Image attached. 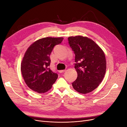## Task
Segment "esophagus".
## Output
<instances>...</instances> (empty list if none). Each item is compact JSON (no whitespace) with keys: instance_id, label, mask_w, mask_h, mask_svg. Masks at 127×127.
Listing matches in <instances>:
<instances>
[{"instance_id":"esophagus-1","label":"esophagus","mask_w":127,"mask_h":127,"mask_svg":"<svg viewBox=\"0 0 127 127\" xmlns=\"http://www.w3.org/2000/svg\"><path fill=\"white\" fill-rule=\"evenodd\" d=\"M65 71H66V70H59V71L60 73H63V72H64Z\"/></svg>"}]
</instances>
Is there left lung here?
I'll return each instance as SVG.
<instances>
[{
	"mask_svg": "<svg viewBox=\"0 0 127 127\" xmlns=\"http://www.w3.org/2000/svg\"><path fill=\"white\" fill-rule=\"evenodd\" d=\"M68 40L75 55V68L77 72L72 87L80 93H90L98 86L104 77L106 68L104 53L87 37L70 36Z\"/></svg>",
	"mask_w": 127,
	"mask_h": 127,
	"instance_id": "1",
	"label": "left lung"
}]
</instances>
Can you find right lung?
I'll list each match as a JSON object with an SVG mask.
<instances>
[{"label": "right lung", "instance_id": "obj_1", "mask_svg": "<svg viewBox=\"0 0 127 127\" xmlns=\"http://www.w3.org/2000/svg\"><path fill=\"white\" fill-rule=\"evenodd\" d=\"M64 38L47 37L34 42L27 50L21 63V72L24 81L32 90L44 93L50 90L58 74L49 67L50 55L54 47Z\"/></svg>", "mask_w": 127, "mask_h": 127}]
</instances>
